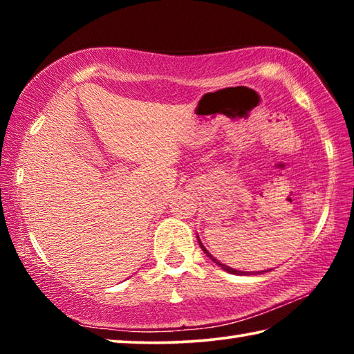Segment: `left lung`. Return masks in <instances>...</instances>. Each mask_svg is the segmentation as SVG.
I'll use <instances>...</instances> for the list:
<instances>
[{"mask_svg": "<svg viewBox=\"0 0 354 354\" xmlns=\"http://www.w3.org/2000/svg\"><path fill=\"white\" fill-rule=\"evenodd\" d=\"M196 237H198V236H196ZM198 243H200V247H201V250L203 251H205V253H206V256L209 257V259H211L214 263H217V266L218 267H221V268H223V270L225 272H227V273H234V274H251L250 272H239V270H236V268H231V267H227V266H225V263H221V262H218L217 259H215V257L211 254V253H209V251L205 248V245H203L201 243V241H200V237H198ZM266 272H270V270H266ZM256 273H263V272H256ZM254 274V273H253Z\"/></svg>", "mask_w": 354, "mask_h": 354, "instance_id": "8db88e82", "label": "left lung"}]
</instances>
